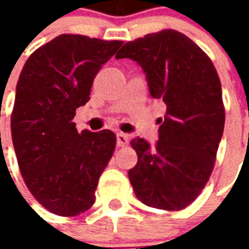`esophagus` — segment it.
I'll list each match as a JSON object with an SVG mask.
<instances>
[{
    "instance_id": "obj_1",
    "label": "esophagus",
    "mask_w": 249,
    "mask_h": 249,
    "mask_svg": "<svg viewBox=\"0 0 249 249\" xmlns=\"http://www.w3.org/2000/svg\"><path fill=\"white\" fill-rule=\"evenodd\" d=\"M116 140H117V145L125 146L128 145V142H129V136L125 135V133H117L116 135Z\"/></svg>"
}]
</instances>
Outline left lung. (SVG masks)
Returning a JSON list of instances; mask_svg holds the SVG:
<instances>
[{"mask_svg":"<svg viewBox=\"0 0 249 249\" xmlns=\"http://www.w3.org/2000/svg\"><path fill=\"white\" fill-rule=\"evenodd\" d=\"M116 58L141 66L151 97L167 110L155 145L140 137L130 141L137 164L128 176L136 196L153 208H185L208 181L224 130L217 71L209 57L176 30L129 41Z\"/></svg>","mask_w":249,"mask_h":249,"instance_id":"8db88e82","label":"left lung"}]
</instances>
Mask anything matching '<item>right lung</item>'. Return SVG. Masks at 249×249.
Returning <instances> with one entry per match:
<instances>
[{"label":"right lung","instance_id":"right-lung-1","mask_svg":"<svg viewBox=\"0 0 249 249\" xmlns=\"http://www.w3.org/2000/svg\"><path fill=\"white\" fill-rule=\"evenodd\" d=\"M121 45L61 35L37 49L19 74L10 121L14 151L26 187L52 213L77 216L94 203L116 136L109 129L78 132L73 119Z\"/></svg>","mask_w":249,"mask_h":249}]
</instances>
